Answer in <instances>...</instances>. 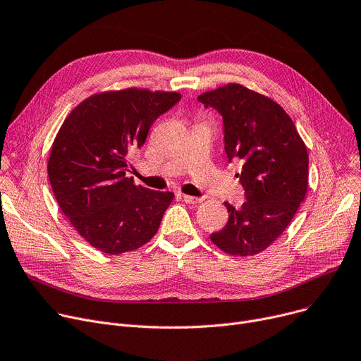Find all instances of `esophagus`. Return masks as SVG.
Listing matches in <instances>:
<instances>
[{
	"label": "esophagus",
	"instance_id": "esophagus-1",
	"mask_svg": "<svg viewBox=\"0 0 361 361\" xmlns=\"http://www.w3.org/2000/svg\"><path fill=\"white\" fill-rule=\"evenodd\" d=\"M183 200L188 204H197L202 202V197H195V196H187V195H183Z\"/></svg>",
	"mask_w": 361,
	"mask_h": 361
}]
</instances>
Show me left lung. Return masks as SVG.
<instances>
[{
  "label": "left lung",
  "instance_id": "left-lung-1",
  "mask_svg": "<svg viewBox=\"0 0 361 361\" xmlns=\"http://www.w3.org/2000/svg\"><path fill=\"white\" fill-rule=\"evenodd\" d=\"M197 100L222 116L225 152L243 164L236 177L247 199L238 209L225 202L228 224L210 239L231 255L258 254L289 226L306 196V147L289 114L244 85L228 84Z\"/></svg>",
  "mask_w": 361,
  "mask_h": 361
}]
</instances>
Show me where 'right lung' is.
<instances>
[{
  "instance_id": "add662e5",
  "label": "right lung",
  "mask_w": 361,
  "mask_h": 361,
  "mask_svg": "<svg viewBox=\"0 0 361 361\" xmlns=\"http://www.w3.org/2000/svg\"><path fill=\"white\" fill-rule=\"evenodd\" d=\"M180 92L126 88L94 94L65 118L47 174L56 202L85 241L106 254L137 250L157 233L171 191L136 185L128 157Z\"/></svg>"
}]
</instances>
